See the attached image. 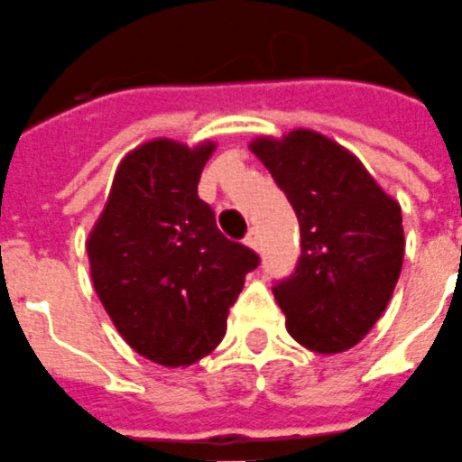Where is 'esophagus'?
Listing matches in <instances>:
<instances>
[{
  "label": "esophagus",
  "instance_id": "1",
  "mask_svg": "<svg viewBox=\"0 0 462 462\" xmlns=\"http://www.w3.org/2000/svg\"><path fill=\"white\" fill-rule=\"evenodd\" d=\"M245 245H248V248H253L254 253H259V235H257V230H250V235L245 236Z\"/></svg>",
  "mask_w": 462,
  "mask_h": 462
}]
</instances>
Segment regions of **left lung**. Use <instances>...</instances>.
I'll return each instance as SVG.
<instances>
[{
	"mask_svg": "<svg viewBox=\"0 0 462 462\" xmlns=\"http://www.w3.org/2000/svg\"><path fill=\"white\" fill-rule=\"evenodd\" d=\"M300 223L302 254L273 289L286 331L318 355L350 350L386 311L404 262L402 208L359 158L309 128L254 137Z\"/></svg>",
	"mask_w": 462,
	"mask_h": 462,
	"instance_id": "8db88e82",
	"label": "left lung"
}]
</instances>
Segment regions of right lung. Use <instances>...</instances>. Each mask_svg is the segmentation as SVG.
Returning <instances> with one entry per match:
<instances>
[{
	"label": "right lung",
	"mask_w": 462,
	"mask_h": 462,
	"mask_svg": "<svg viewBox=\"0 0 462 462\" xmlns=\"http://www.w3.org/2000/svg\"><path fill=\"white\" fill-rule=\"evenodd\" d=\"M217 144L158 137L119 162L88 236L89 275L103 309L137 355L191 365L226 336L227 313L259 257L232 244L199 199Z\"/></svg>",
	"instance_id": "right-lung-1"
}]
</instances>
